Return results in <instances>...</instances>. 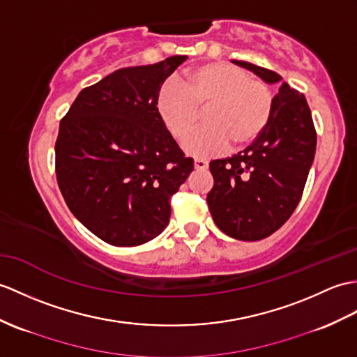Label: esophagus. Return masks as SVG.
Listing matches in <instances>:
<instances>
[{
	"label": "esophagus",
	"instance_id": "1",
	"mask_svg": "<svg viewBox=\"0 0 357 357\" xmlns=\"http://www.w3.org/2000/svg\"><path fill=\"white\" fill-rule=\"evenodd\" d=\"M195 169L196 170H206V169H208V162H206L205 160H196L195 161Z\"/></svg>",
	"mask_w": 357,
	"mask_h": 357
}]
</instances>
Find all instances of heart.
Returning a JSON list of instances; mask_svg holds the SVG:
<instances>
[{
    "mask_svg": "<svg viewBox=\"0 0 357 357\" xmlns=\"http://www.w3.org/2000/svg\"><path fill=\"white\" fill-rule=\"evenodd\" d=\"M158 114L178 143L192 135L204 111L205 126L185 151L204 158L227 149L250 146L266 129L273 94L266 82L225 62H206L184 71L164 85L156 100Z\"/></svg>",
    "mask_w": 357,
    "mask_h": 357,
    "instance_id": "heart-1",
    "label": "heart"
}]
</instances>
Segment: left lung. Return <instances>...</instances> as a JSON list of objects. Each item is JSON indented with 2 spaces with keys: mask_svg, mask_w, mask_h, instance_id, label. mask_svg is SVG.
Segmentation results:
<instances>
[{
  "mask_svg": "<svg viewBox=\"0 0 357 357\" xmlns=\"http://www.w3.org/2000/svg\"><path fill=\"white\" fill-rule=\"evenodd\" d=\"M234 63L268 84L281 80L277 73L254 63ZM314 151L317 130L305 97L283 82L263 134L231 158L210 162L214 185L206 202L214 223L225 234L245 242L275 233L300 202Z\"/></svg>",
  "mask_w": 357,
  "mask_h": 357,
  "instance_id": "left-lung-1",
  "label": "left lung"
}]
</instances>
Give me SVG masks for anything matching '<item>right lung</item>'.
Listing matches in <instances>:
<instances>
[{
	"label": "right lung",
	"instance_id": "right-lung-1",
	"mask_svg": "<svg viewBox=\"0 0 357 357\" xmlns=\"http://www.w3.org/2000/svg\"><path fill=\"white\" fill-rule=\"evenodd\" d=\"M187 56L128 66L84 88L56 139V179L70 211L103 242L138 246L167 227L170 197L193 172L156 100Z\"/></svg>",
	"mask_w": 357,
	"mask_h": 357
}]
</instances>
